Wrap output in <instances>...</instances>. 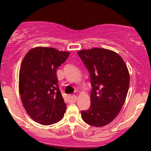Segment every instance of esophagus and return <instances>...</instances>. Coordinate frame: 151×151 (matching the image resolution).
<instances>
[{"instance_id":"esophagus-1","label":"esophagus","mask_w":151,"mask_h":151,"mask_svg":"<svg viewBox=\"0 0 151 151\" xmlns=\"http://www.w3.org/2000/svg\"><path fill=\"white\" fill-rule=\"evenodd\" d=\"M77 96L76 95H71V96H68V101L69 103H74L76 102V101H77Z\"/></svg>"}]
</instances>
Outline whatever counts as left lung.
I'll use <instances>...</instances> for the list:
<instances>
[{"instance_id": "obj_1", "label": "left lung", "mask_w": 151, "mask_h": 151, "mask_svg": "<svg viewBox=\"0 0 151 151\" xmlns=\"http://www.w3.org/2000/svg\"><path fill=\"white\" fill-rule=\"evenodd\" d=\"M77 53L89 71L92 86L91 106L81 111L82 118L91 126H106L116 118L124 104L129 70L122 58L112 50L93 48Z\"/></svg>"}]
</instances>
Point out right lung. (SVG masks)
<instances>
[{
  "label": "right lung",
  "mask_w": 151,
  "mask_h": 151,
  "mask_svg": "<svg viewBox=\"0 0 151 151\" xmlns=\"http://www.w3.org/2000/svg\"><path fill=\"white\" fill-rule=\"evenodd\" d=\"M68 55V52L38 47L29 50L22 60L19 75L21 100L29 116L40 124L58 122L66 112L56 71Z\"/></svg>",
  "instance_id": "1"
}]
</instances>
